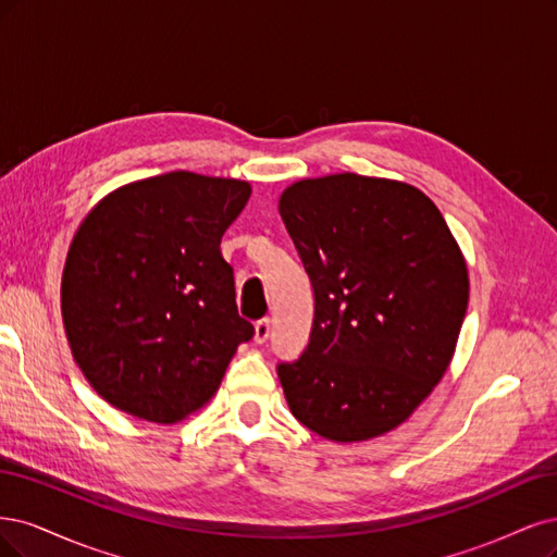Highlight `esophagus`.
I'll return each instance as SVG.
<instances>
[{"instance_id": "esophagus-1", "label": "esophagus", "mask_w": 557, "mask_h": 557, "mask_svg": "<svg viewBox=\"0 0 557 557\" xmlns=\"http://www.w3.org/2000/svg\"><path fill=\"white\" fill-rule=\"evenodd\" d=\"M268 335H271V319H259L257 324H255V343L257 345H263L265 339H268Z\"/></svg>"}]
</instances>
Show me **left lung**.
Wrapping results in <instances>:
<instances>
[{"instance_id":"8db88e82","label":"left lung","mask_w":557,"mask_h":557,"mask_svg":"<svg viewBox=\"0 0 557 557\" xmlns=\"http://www.w3.org/2000/svg\"><path fill=\"white\" fill-rule=\"evenodd\" d=\"M314 289L310 345L277 368L292 414L331 442L405 423L456 354L470 275L442 212L414 185L333 173L280 196Z\"/></svg>"}]
</instances>
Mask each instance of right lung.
I'll list each match as a JSON object with an SVG mask.
<instances>
[{
    "mask_svg": "<svg viewBox=\"0 0 557 557\" xmlns=\"http://www.w3.org/2000/svg\"><path fill=\"white\" fill-rule=\"evenodd\" d=\"M249 194L247 181L173 171L122 185L85 214L62 271V321L111 407L173 425L218 393L255 335L220 252Z\"/></svg>",
    "mask_w": 557,
    "mask_h": 557,
    "instance_id": "obj_1",
    "label": "right lung"
}]
</instances>
